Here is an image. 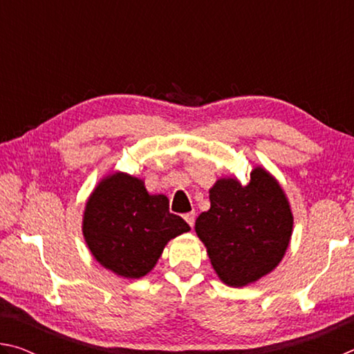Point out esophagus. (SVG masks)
<instances>
[{"label":"esophagus","mask_w":354,"mask_h":354,"mask_svg":"<svg viewBox=\"0 0 354 354\" xmlns=\"http://www.w3.org/2000/svg\"><path fill=\"white\" fill-rule=\"evenodd\" d=\"M195 217H196L195 212H187V214L184 215V220L187 221V223L190 225V227H194V225H195Z\"/></svg>","instance_id":"esophagus-1"}]
</instances>
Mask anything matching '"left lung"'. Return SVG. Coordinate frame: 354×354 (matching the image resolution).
Wrapping results in <instances>:
<instances>
[{
    "label": "left lung",
    "mask_w": 354,
    "mask_h": 354,
    "mask_svg": "<svg viewBox=\"0 0 354 354\" xmlns=\"http://www.w3.org/2000/svg\"><path fill=\"white\" fill-rule=\"evenodd\" d=\"M211 209L195 231L215 273L226 286L242 287L266 277L283 261L293 231V214L270 171L256 167L250 183L220 178L209 189Z\"/></svg>",
    "instance_id": "8db88e82"
}]
</instances>
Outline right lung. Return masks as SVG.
I'll return each instance as SVG.
<instances>
[{
	"mask_svg": "<svg viewBox=\"0 0 354 354\" xmlns=\"http://www.w3.org/2000/svg\"><path fill=\"white\" fill-rule=\"evenodd\" d=\"M190 226L170 214L165 195L148 194L143 179L115 171L95 185L82 215V236L92 256L118 277H145L171 239Z\"/></svg>",
	"mask_w": 354,
	"mask_h": 354,
	"instance_id": "obj_1",
	"label": "right lung"
}]
</instances>
